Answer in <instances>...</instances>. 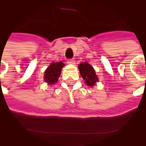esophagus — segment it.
I'll use <instances>...</instances> for the list:
<instances>
[{
	"instance_id": "34e87169",
	"label": "esophagus",
	"mask_w": 146,
	"mask_h": 146,
	"mask_svg": "<svg viewBox=\"0 0 146 146\" xmlns=\"http://www.w3.org/2000/svg\"><path fill=\"white\" fill-rule=\"evenodd\" d=\"M67 63L70 64H75V60H74V58H72V59H69L68 61H67Z\"/></svg>"
}]
</instances>
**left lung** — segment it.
Listing matches in <instances>:
<instances>
[{"label": "left lung", "instance_id": "8db88e82", "mask_svg": "<svg viewBox=\"0 0 146 146\" xmlns=\"http://www.w3.org/2000/svg\"><path fill=\"white\" fill-rule=\"evenodd\" d=\"M78 67L80 69V74L82 77L84 79L85 82L88 86H94L96 82H98V77L95 70L90 64L84 62V63H81Z\"/></svg>", "mask_w": 146, "mask_h": 146}]
</instances>
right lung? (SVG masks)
I'll list each match as a JSON object with an SVG mask.
<instances>
[{
	"label": "right lung",
	"instance_id": "add662e5",
	"mask_svg": "<svg viewBox=\"0 0 146 146\" xmlns=\"http://www.w3.org/2000/svg\"><path fill=\"white\" fill-rule=\"evenodd\" d=\"M64 66V63H52L44 73V81L48 84H54L60 75L62 67Z\"/></svg>",
	"mask_w": 146,
	"mask_h": 146
}]
</instances>
